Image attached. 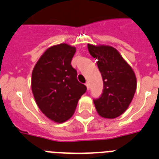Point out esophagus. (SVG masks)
I'll list each match as a JSON object with an SVG mask.
<instances>
[{"mask_svg": "<svg viewBox=\"0 0 159 159\" xmlns=\"http://www.w3.org/2000/svg\"><path fill=\"white\" fill-rule=\"evenodd\" d=\"M85 85H86V87H87V89H89V88H90V85H89V82H86L85 83Z\"/></svg>", "mask_w": 159, "mask_h": 159, "instance_id": "1", "label": "esophagus"}]
</instances>
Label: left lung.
I'll return each instance as SVG.
<instances>
[{
  "mask_svg": "<svg viewBox=\"0 0 159 159\" xmlns=\"http://www.w3.org/2000/svg\"><path fill=\"white\" fill-rule=\"evenodd\" d=\"M88 50L97 59L104 84L101 96L93 100L97 113L104 118H116L124 113L132 101L137 85L135 73L112 47L88 44Z\"/></svg>",
  "mask_w": 159,
  "mask_h": 159,
  "instance_id": "left-lung-1",
  "label": "left lung"
}]
</instances>
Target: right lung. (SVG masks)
Instances as JSON below:
<instances>
[{
	"label": "right lung",
	"mask_w": 159,
	"mask_h": 159,
	"mask_svg": "<svg viewBox=\"0 0 159 159\" xmlns=\"http://www.w3.org/2000/svg\"><path fill=\"white\" fill-rule=\"evenodd\" d=\"M76 48L61 43L48 48L35 64L31 90L35 102L47 117L57 123L69 120L86 86L77 79L71 66Z\"/></svg>",
	"instance_id": "right-lung-1"
}]
</instances>
